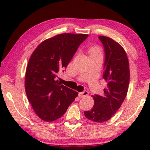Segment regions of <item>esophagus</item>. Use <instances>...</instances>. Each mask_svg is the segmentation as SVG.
Wrapping results in <instances>:
<instances>
[{"label": "esophagus", "mask_w": 150, "mask_h": 150, "mask_svg": "<svg viewBox=\"0 0 150 150\" xmlns=\"http://www.w3.org/2000/svg\"><path fill=\"white\" fill-rule=\"evenodd\" d=\"M88 92L87 91H83V92H81V93H79V96L81 98H84L85 97V96H88Z\"/></svg>", "instance_id": "obj_1"}]
</instances>
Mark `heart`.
<instances>
[{
    "mask_svg": "<svg viewBox=\"0 0 150 150\" xmlns=\"http://www.w3.org/2000/svg\"><path fill=\"white\" fill-rule=\"evenodd\" d=\"M91 55H101V50L99 47H92L89 50Z\"/></svg>",
    "mask_w": 150,
    "mask_h": 150,
    "instance_id": "1",
    "label": "heart"
}]
</instances>
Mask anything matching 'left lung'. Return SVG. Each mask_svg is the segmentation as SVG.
<instances>
[{
	"mask_svg": "<svg viewBox=\"0 0 150 150\" xmlns=\"http://www.w3.org/2000/svg\"><path fill=\"white\" fill-rule=\"evenodd\" d=\"M98 38L105 48L103 79L107 86L102 95L93 96L95 105L84 114L93 122L102 123L112 117L125 99L130 82V69L127 54L120 44L103 35Z\"/></svg>",
	"mask_w": 150,
	"mask_h": 150,
	"instance_id": "left-lung-1",
	"label": "left lung"
}]
</instances>
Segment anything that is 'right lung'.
I'll use <instances>...</instances> for the list:
<instances>
[{
	"instance_id": "right-lung-1",
	"label": "right lung",
	"mask_w": 150,
	"mask_h": 150,
	"mask_svg": "<svg viewBox=\"0 0 150 150\" xmlns=\"http://www.w3.org/2000/svg\"><path fill=\"white\" fill-rule=\"evenodd\" d=\"M88 34L65 33L43 41L30 57L25 75L28 99L42 120L52 122L65 113L78 93L61 85L58 73L67 67Z\"/></svg>"
}]
</instances>
